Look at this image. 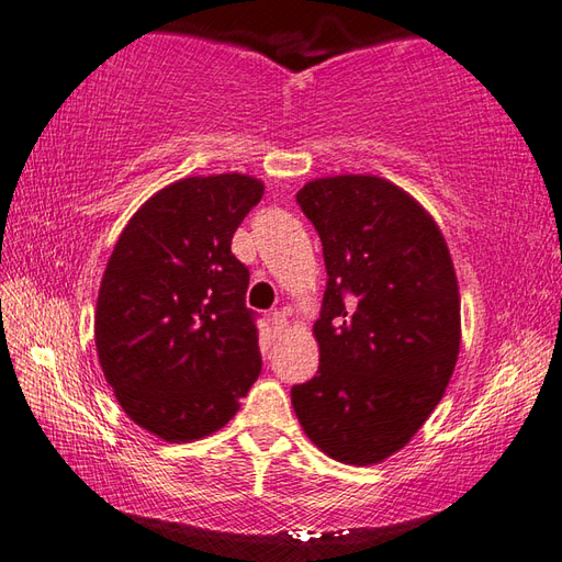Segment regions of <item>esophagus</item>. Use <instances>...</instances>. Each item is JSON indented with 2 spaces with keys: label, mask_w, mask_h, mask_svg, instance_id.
Segmentation results:
<instances>
[{
  "label": "esophagus",
  "mask_w": 562,
  "mask_h": 562,
  "mask_svg": "<svg viewBox=\"0 0 562 562\" xmlns=\"http://www.w3.org/2000/svg\"><path fill=\"white\" fill-rule=\"evenodd\" d=\"M270 324H272L274 336H282L284 328H288V316H284V312H278V308H274L270 314Z\"/></svg>",
  "instance_id": "1"
}]
</instances>
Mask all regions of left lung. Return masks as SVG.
Wrapping results in <instances>:
<instances>
[{
    "label": "left lung",
    "mask_w": 562,
    "mask_h": 562,
    "mask_svg": "<svg viewBox=\"0 0 562 562\" xmlns=\"http://www.w3.org/2000/svg\"><path fill=\"white\" fill-rule=\"evenodd\" d=\"M296 202L324 244L328 284L318 374L292 389L294 413L330 459L379 463L445 396L461 345L457 272L437 222L386 178H316Z\"/></svg>",
    "instance_id": "8db88e82"
}]
</instances>
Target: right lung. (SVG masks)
I'll return each instance as SVG.
<instances>
[{
  "label": "right lung",
  "mask_w": 562,
  "mask_h": 562,
  "mask_svg": "<svg viewBox=\"0 0 562 562\" xmlns=\"http://www.w3.org/2000/svg\"><path fill=\"white\" fill-rule=\"evenodd\" d=\"M262 198L246 173L188 176L127 222L105 266L93 338L130 420L166 441L232 420L260 374L248 268L232 238Z\"/></svg>",
  "instance_id": "right-lung-1"
}]
</instances>
